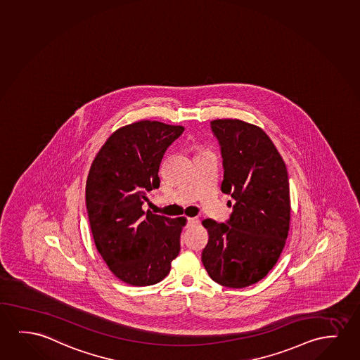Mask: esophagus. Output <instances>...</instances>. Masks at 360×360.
Listing matches in <instances>:
<instances>
[{
    "instance_id": "obj_1",
    "label": "esophagus",
    "mask_w": 360,
    "mask_h": 360,
    "mask_svg": "<svg viewBox=\"0 0 360 360\" xmlns=\"http://www.w3.org/2000/svg\"><path fill=\"white\" fill-rule=\"evenodd\" d=\"M199 223V220L197 218H188L187 225L188 226H193V225H197Z\"/></svg>"
}]
</instances>
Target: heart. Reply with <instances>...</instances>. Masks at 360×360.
Segmentation results:
<instances>
[{
    "label": "heart",
    "mask_w": 360,
    "mask_h": 360,
    "mask_svg": "<svg viewBox=\"0 0 360 360\" xmlns=\"http://www.w3.org/2000/svg\"><path fill=\"white\" fill-rule=\"evenodd\" d=\"M205 152L209 151H205V150H198V155H200V153H205Z\"/></svg>",
    "instance_id": "b5f03b06"
}]
</instances>
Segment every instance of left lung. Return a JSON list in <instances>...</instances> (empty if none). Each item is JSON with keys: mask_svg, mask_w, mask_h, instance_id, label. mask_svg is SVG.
Instances as JSON below:
<instances>
[{"mask_svg": "<svg viewBox=\"0 0 360 360\" xmlns=\"http://www.w3.org/2000/svg\"><path fill=\"white\" fill-rule=\"evenodd\" d=\"M210 125L221 147V192L235 203L228 225L202 221L209 234L202 261L213 281L243 288L269 274L286 244L291 219L286 165L259 126L238 119Z\"/></svg>", "mask_w": 360, "mask_h": 360, "instance_id": "obj_1", "label": "left lung"}]
</instances>
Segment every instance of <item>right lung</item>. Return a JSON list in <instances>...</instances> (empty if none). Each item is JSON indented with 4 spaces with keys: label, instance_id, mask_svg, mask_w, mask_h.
<instances>
[{
    "label": "right lung",
    "instance_id": "obj_1",
    "mask_svg": "<svg viewBox=\"0 0 360 360\" xmlns=\"http://www.w3.org/2000/svg\"><path fill=\"white\" fill-rule=\"evenodd\" d=\"M183 126L141 120L111 134L89 171L85 202L95 246L115 276L150 286L169 274L186 218L142 209L160 187V165Z\"/></svg>",
    "mask_w": 360,
    "mask_h": 360
}]
</instances>
